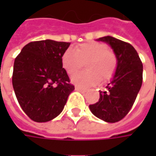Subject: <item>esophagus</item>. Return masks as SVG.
Masks as SVG:
<instances>
[{"instance_id":"esophagus-1","label":"esophagus","mask_w":156,"mask_h":156,"mask_svg":"<svg viewBox=\"0 0 156 156\" xmlns=\"http://www.w3.org/2000/svg\"><path fill=\"white\" fill-rule=\"evenodd\" d=\"M75 90H77V91H81V92H84V91H85V89H84V88L79 87V86H75Z\"/></svg>"}]
</instances>
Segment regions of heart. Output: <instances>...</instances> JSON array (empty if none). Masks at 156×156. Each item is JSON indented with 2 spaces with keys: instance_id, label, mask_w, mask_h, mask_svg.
I'll list each match as a JSON object with an SVG mask.
<instances>
[{
  "instance_id": "obj_1",
  "label": "heart",
  "mask_w": 156,
  "mask_h": 156,
  "mask_svg": "<svg viewBox=\"0 0 156 156\" xmlns=\"http://www.w3.org/2000/svg\"><path fill=\"white\" fill-rule=\"evenodd\" d=\"M61 62L62 68L69 75H73L86 63L87 70L75 74L72 81L81 87H91L100 80L105 82L115 74L117 58L114 52L108 49L106 44L98 41H87L69 48L63 52Z\"/></svg>"
}]
</instances>
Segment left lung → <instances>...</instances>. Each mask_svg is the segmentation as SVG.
Instances as JSON below:
<instances>
[{
  "label": "left lung",
  "instance_id": "1",
  "mask_svg": "<svg viewBox=\"0 0 156 156\" xmlns=\"http://www.w3.org/2000/svg\"><path fill=\"white\" fill-rule=\"evenodd\" d=\"M96 41L110 46L117 58V68L107 89L100 92L99 101L89 105V109L94 116L106 122H117L127 115L141 89L142 63L129 43L109 35Z\"/></svg>",
  "mask_w": 156,
  "mask_h": 156
}]
</instances>
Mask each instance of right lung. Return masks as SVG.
<instances>
[{"mask_svg":"<svg viewBox=\"0 0 156 156\" xmlns=\"http://www.w3.org/2000/svg\"><path fill=\"white\" fill-rule=\"evenodd\" d=\"M69 45L53 40L32 41L15 58L13 87L22 110L34 122H46L58 116L75 89L61 62Z\"/></svg>","mask_w":156,"mask_h":156,"instance_id":"obj_1","label":"right lung"}]
</instances>
